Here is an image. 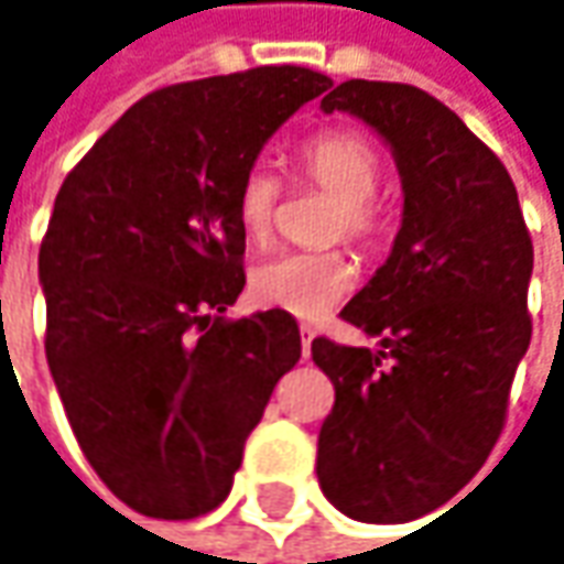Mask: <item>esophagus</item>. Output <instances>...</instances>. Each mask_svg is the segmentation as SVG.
<instances>
[{
  "mask_svg": "<svg viewBox=\"0 0 564 564\" xmlns=\"http://www.w3.org/2000/svg\"><path fill=\"white\" fill-rule=\"evenodd\" d=\"M313 338H316V328L313 326H301V350H304V357H310V344H313Z\"/></svg>",
  "mask_w": 564,
  "mask_h": 564,
  "instance_id": "34e87169",
  "label": "esophagus"
}]
</instances>
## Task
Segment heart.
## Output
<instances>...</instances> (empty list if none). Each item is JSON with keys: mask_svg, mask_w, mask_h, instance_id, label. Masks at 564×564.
I'll list each match as a JSON object with an SVG mask.
<instances>
[{"mask_svg": "<svg viewBox=\"0 0 564 564\" xmlns=\"http://www.w3.org/2000/svg\"><path fill=\"white\" fill-rule=\"evenodd\" d=\"M301 183L316 185L335 198L328 238H347L357 248L379 245L388 232V210L376 188L381 180V151L360 130H326L297 149ZM282 185L267 164L241 173L236 217L248 241L273 236ZM357 285V273L341 251H285L260 260L251 273V297L260 307L282 310L297 319H319Z\"/></svg>", "mask_w": 564, "mask_h": 564, "instance_id": "1", "label": "heart"}]
</instances>
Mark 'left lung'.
<instances>
[{"label": "left lung", "instance_id": "8db88e82", "mask_svg": "<svg viewBox=\"0 0 564 564\" xmlns=\"http://www.w3.org/2000/svg\"><path fill=\"white\" fill-rule=\"evenodd\" d=\"M319 108L360 117L391 145L403 220L384 267L341 310L381 350L310 347L335 384L316 475L350 519L413 521L459 494L500 437L531 344L534 245L512 176L444 101L347 79Z\"/></svg>", "mask_w": 564, "mask_h": 564}]
</instances>
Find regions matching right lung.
Masks as SVG:
<instances>
[{
	"instance_id": "right-lung-1",
	"label": "right lung",
	"mask_w": 564,
	"mask_h": 564,
	"mask_svg": "<svg viewBox=\"0 0 564 564\" xmlns=\"http://www.w3.org/2000/svg\"><path fill=\"white\" fill-rule=\"evenodd\" d=\"M328 86L294 64L164 86L62 183L40 248L45 357L89 466L142 516L217 509L301 360L291 313H223L245 289L241 173Z\"/></svg>"
}]
</instances>
